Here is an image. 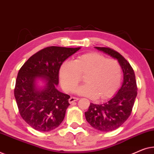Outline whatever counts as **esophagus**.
Wrapping results in <instances>:
<instances>
[{
	"label": "esophagus",
	"instance_id": "34e87169",
	"mask_svg": "<svg viewBox=\"0 0 154 154\" xmlns=\"http://www.w3.org/2000/svg\"><path fill=\"white\" fill-rule=\"evenodd\" d=\"M78 100H79V98H76V97H71V98L68 100V101H69V103H72L75 101H77Z\"/></svg>",
	"mask_w": 154,
	"mask_h": 154
}]
</instances>
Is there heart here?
I'll return each instance as SVG.
<instances>
[{
  "label": "heart",
  "instance_id": "b5f03b06",
  "mask_svg": "<svg viewBox=\"0 0 154 154\" xmlns=\"http://www.w3.org/2000/svg\"><path fill=\"white\" fill-rule=\"evenodd\" d=\"M84 76L86 84L77 88V94L106 100L113 96L119 88L122 69L117 60L99 53L84 54L74 62L66 60L60 67V83L68 92L76 88Z\"/></svg>",
  "mask_w": 154,
  "mask_h": 154
}]
</instances>
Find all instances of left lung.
Wrapping results in <instances>:
<instances>
[{
  "mask_svg": "<svg viewBox=\"0 0 154 154\" xmlns=\"http://www.w3.org/2000/svg\"><path fill=\"white\" fill-rule=\"evenodd\" d=\"M96 48L116 58L123 72L122 86L114 97L101 105L91 103L85 112L86 119L93 128L102 132H110L119 128L131 116L137 86L133 69L122 55L109 47Z\"/></svg>",
  "mask_w": 154,
  "mask_h": 154,
  "instance_id": "left-lung-1",
  "label": "left lung"
}]
</instances>
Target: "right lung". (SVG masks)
<instances>
[{"label": "right lung", "mask_w": 154, "mask_h": 154, "mask_svg": "<svg viewBox=\"0 0 154 154\" xmlns=\"http://www.w3.org/2000/svg\"><path fill=\"white\" fill-rule=\"evenodd\" d=\"M79 49L45 47L31 56L19 70L14 91L17 107L23 119L36 131H52L63 121L70 96L56 89L58 72L63 62ZM40 77L46 82L42 90L37 89L34 83Z\"/></svg>", "instance_id": "1"}]
</instances>
